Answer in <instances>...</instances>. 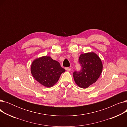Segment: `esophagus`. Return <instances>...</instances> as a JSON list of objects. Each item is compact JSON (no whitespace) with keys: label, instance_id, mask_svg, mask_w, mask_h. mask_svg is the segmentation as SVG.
<instances>
[{"label":"esophagus","instance_id":"obj_1","mask_svg":"<svg viewBox=\"0 0 127 127\" xmlns=\"http://www.w3.org/2000/svg\"><path fill=\"white\" fill-rule=\"evenodd\" d=\"M65 69L67 70V71H70V70H71V69H70V68H69V67H66L65 68Z\"/></svg>","mask_w":127,"mask_h":127}]
</instances>
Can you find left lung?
Segmentation results:
<instances>
[{"label": "left lung", "mask_w": 127, "mask_h": 127, "mask_svg": "<svg viewBox=\"0 0 127 127\" xmlns=\"http://www.w3.org/2000/svg\"><path fill=\"white\" fill-rule=\"evenodd\" d=\"M81 69L73 72L76 83L81 88L86 89L95 83L100 76L102 64L99 57L94 52L81 54L79 58Z\"/></svg>", "instance_id": "1"}]
</instances>
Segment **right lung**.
<instances>
[{
    "mask_svg": "<svg viewBox=\"0 0 127 127\" xmlns=\"http://www.w3.org/2000/svg\"><path fill=\"white\" fill-rule=\"evenodd\" d=\"M65 71V69L58 61L47 56L35 60L31 67L33 77L39 83L47 88L55 84Z\"/></svg>",
    "mask_w": 127,
    "mask_h": 127,
    "instance_id": "right-lung-1",
    "label": "right lung"
}]
</instances>
